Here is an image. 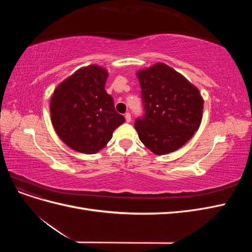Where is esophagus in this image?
I'll list each match as a JSON object with an SVG mask.
<instances>
[{"instance_id":"34e87169","label":"esophagus","mask_w":252,"mask_h":252,"mask_svg":"<svg viewBox=\"0 0 252 252\" xmlns=\"http://www.w3.org/2000/svg\"><path fill=\"white\" fill-rule=\"evenodd\" d=\"M125 120H126L127 123H129V122L131 121V116H130V113H129V112L125 113Z\"/></svg>"}]
</instances>
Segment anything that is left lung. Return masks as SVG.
<instances>
[{
  "mask_svg": "<svg viewBox=\"0 0 252 252\" xmlns=\"http://www.w3.org/2000/svg\"><path fill=\"white\" fill-rule=\"evenodd\" d=\"M145 118L135 121L141 142L155 155L178 150L200 128L204 98L184 75L165 63L136 71Z\"/></svg>",
  "mask_w": 252,
  "mask_h": 252,
  "instance_id": "8db88e82",
  "label": "left lung"
}]
</instances>
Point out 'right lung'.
Wrapping results in <instances>:
<instances>
[{
  "mask_svg": "<svg viewBox=\"0 0 252 252\" xmlns=\"http://www.w3.org/2000/svg\"><path fill=\"white\" fill-rule=\"evenodd\" d=\"M106 68L88 65L61 82L50 100L51 123L68 147L85 155L103 149L125 118L106 93Z\"/></svg>",
  "mask_w": 252,
  "mask_h": 252,
  "instance_id": "right-lung-1",
  "label": "right lung"
}]
</instances>
